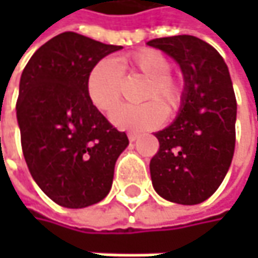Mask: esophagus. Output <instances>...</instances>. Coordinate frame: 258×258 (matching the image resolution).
Masks as SVG:
<instances>
[{
	"label": "esophagus",
	"instance_id": "obj_1",
	"mask_svg": "<svg viewBox=\"0 0 258 258\" xmlns=\"http://www.w3.org/2000/svg\"><path fill=\"white\" fill-rule=\"evenodd\" d=\"M137 137H139V134L137 133H128V139H130V142H134V140H137Z\"/></svg>",
	"mask_w": 258,
	"mask_h": 258
}]
</instances>
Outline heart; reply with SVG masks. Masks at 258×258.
<instances>
[{
  "mask_svg": "<svg viewBox=\"0 0 258 258\" xmlns=\"http://www.w3.org/2000/svg\"><path fill=\"white\" fill-rule=\"evenodd\" d=\"M170 72L169 56L152 47L125 55L121 67L110 58H103L86 78V94L98 110L112 113L122 100L124 75L146 79L139 92V100L145 103L118 109L112 119L125 130L154 128L164 121V112L173 115L185 100L182 79Z\"/></svg>",
  "mask_w": 258,
  "mask_h": 258,
  "instance_id": "heart-1",
  "label": "heart"
}]
</instances>
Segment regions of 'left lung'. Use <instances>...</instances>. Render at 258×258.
<instances>
[{
    "label": "left lung",
    "mask_w": 258,
    "mask_h": 258,
    "mask_svg": "<svg viewBox=\"0 0 258 258\" xmlns=\"http://www.w3.org/2000/svg\"><path fill=\"white\" fill-rule=\"evenodd\" d=\"M180 66L185 100L179 116L155 133L160 142L149 163L155 191L179 205L209 199L224 180L236 142V97L223 56L194 35L148 41Z\"/></svg>",
    "instance_id": "1"
}]
</instances>
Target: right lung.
<instances>
[{"label":"right lung","mask_w":258,"mask_h":258,"mask_svg":"<svg viewBox=\"0 0 258 258\" xmlns=\"http://www.w3.org/2000/svg\"><path fill=\"white\" fill-rule=\"evenodd\" d=\"M119 49L67 31L44 43L22 72L16 101L22 152L31 176L59 206L103 200L128 145L86 94L91 69Z\"/></svg>","instance_id":"obj_1"}]
</instances>
